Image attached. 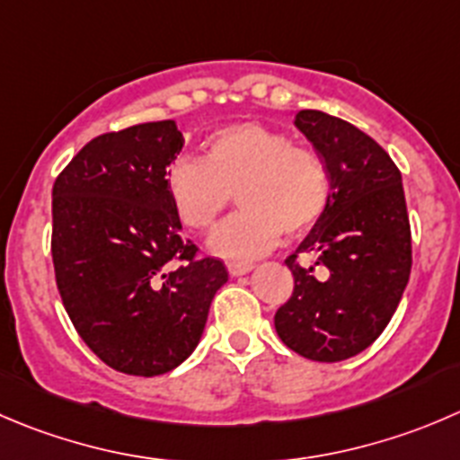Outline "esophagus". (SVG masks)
Listing matches in <instances>:
<instances>
[{
	"mask_svg": "<svg viewBox=\"0 0 460 460\" xmlns=\"http://www.w3.org/2000/svg\"><path fill=\"white\" fill-rule=\"evenodd\" d=\"M226 270H229L231 276H243V274H249V271L253 270V265H238V262H231Z\"/></svg>",
	"mask_w": 460,
	"mask_h": 460,
	"instance_id": "1",
	"label": "esophagus"
}]
</instances>
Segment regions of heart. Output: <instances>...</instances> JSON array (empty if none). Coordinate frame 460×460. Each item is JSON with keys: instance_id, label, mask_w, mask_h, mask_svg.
<instances>
[{"instance_id": "heart-1", "label": "heart", "mask_w": 460, "mask_h": 460, "mask_svg": "<svg viewBox=\"0 0 460 460\" xmlns=\"http://www.w3.org/2000/svg\"><path fill=\"white\" fill-rule=\"evenodd\" d=\"M204 159L180 157L166 171L172 211L190 231H207L238 190V216L208 238V252L252 262L283 238L319 222L330 202V175L319 155L294 146L285 132L256 121L231 123L204 144Z\"/></svg>"}]
</instances>
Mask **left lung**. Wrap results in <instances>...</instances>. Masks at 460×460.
I'll list each match as a JSON object with an SVG mask.
<instances>
[{"mask_svg": "<svg viewBox=\"0 0 460 460\" xmlns=\"http://www.w3.org/2000/svg\"><path fill=\"white\" fill-rule=\"evenodd\" d=\"M294 126L323 159L330 202L285 261L294 292L274 325L288 349L314 362H341L367 350L398 310L411 274V229L402 175L380 144L319 110L294 114ZM296 252L326 267L316 279Z\"/></svg>", "mask_w": 460, "mask_h": 460, "instance_id": "8db88e82", "label": "left lung"}]
</instances>
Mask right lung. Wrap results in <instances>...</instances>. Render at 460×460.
<instances>
[{
	"mask_svg": "<svg viewBox=\"0 0 460 460\" xmlns=\"http://www.w3.org/2000/svg\"><path fill=\"white\" fill-rule=\"evenodd\" d=\"M175 121L89 141L53 184L56 283L83 341L114 371L153 377L195 350L225 262L195 258L166 193Z\"/></svg>",
	"mask_w": 460,
	"mask_h": 460,
	"instance_id": "add662e5",
	"label": "right lung"
}]
</instances>
